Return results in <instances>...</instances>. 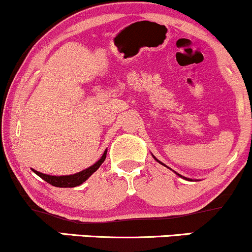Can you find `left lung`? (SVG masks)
Segmentation results:
<instances>
[{"mask_svg":"<svg viewBox=\"0 0 252 252\" xmlns=\"http://www.w3.org/2000/svg\"><path fill=\"white\" fill-rule=\"evenodd\" d=\"M155 160H156V158H155ZM158 162H160V161H158ZM161 163V162H160ZM179 175V174H178ZM179 176H181V175H179ZM181 178H184V176H181ZM184 179H186V178H184ZM187 180H189V179H187Z\"/></svg>","mask_w":252,"mask_h":252,"instance_id":"left-lung-1","label":"left lung"}]
</instances>
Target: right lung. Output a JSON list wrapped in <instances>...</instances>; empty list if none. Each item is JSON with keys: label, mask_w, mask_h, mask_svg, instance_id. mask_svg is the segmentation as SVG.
I'll list each match as a JSON object with an SVG mask.
<instances>
[{"label": "right lung", "mask_w": 252, "mask_h": 252, "mask_svg": "<svg viewBox=\"0 0 252 252\" xmlns=\"http://www.w3.org/2000/svg\"><path fill=\"white\" fill-rule=\"evenodd\" d=\"M106 152L108 150H105L104 152V154L102 158H99V160L97 161L96 163L92 164L91 167H89V168L84 169L83 172H79L77 173V174H73V175H65V176H54V175H47V174H42V173L37 172V170H34V173H35L36 175H39L40 178L43 179L46 182H48V184L52 185V186H56V187H76V186H79V185H82L84 181H86L88 179L94 174L96 170L99 168L100 164L104 162V160H105L106 158Z\"/></svg>", "instance_id": "right-lung-1"}]
</instances>
